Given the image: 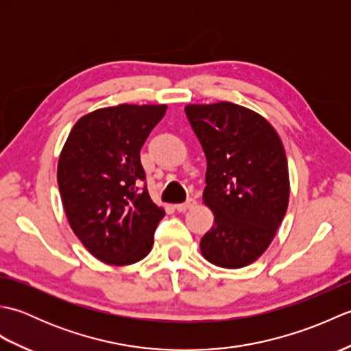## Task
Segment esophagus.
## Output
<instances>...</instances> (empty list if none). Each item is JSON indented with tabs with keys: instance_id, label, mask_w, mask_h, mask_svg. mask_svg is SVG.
<instances>
[{
	"instance_id": "1",
	"label": "esophagus",
	"mask_w": 351,
	"mask_h": 351,
	"mask_svg": "<svg viewBox=\"0 0 351 351\" xmlns=\"http://www.w3.org/2000/svg\"><path fill=\"white\" fill-rule=\"evenodd\" d=\"M195 205H196V200H195V199H187V200H185L184 204H178V205H175V208H176V211L185 213V211L190 210V208H193Z\"/></svg>"
}]
</instances>
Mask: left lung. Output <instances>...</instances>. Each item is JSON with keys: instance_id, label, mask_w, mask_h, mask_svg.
Returning a JSON list of instances; mask_svg holds the SVG:
<instances>
[{"instance_id": "obj_1", "label": "left lung", "mask_w": 351, "mask_h": 351, "mask_svg": "<svg viewBox=\"0 0 351 351\" xmlns=\"http://www.w3.org/2000/svg\"><path fill=\"white\" fill-rule=\"evenodd\" d=\"M185 114L206 156L204 202L214 214L200 250L214 265H249L270 245L287 213L285 149L263 116L237 104H190Z\"/></svg>"}]
</instances>
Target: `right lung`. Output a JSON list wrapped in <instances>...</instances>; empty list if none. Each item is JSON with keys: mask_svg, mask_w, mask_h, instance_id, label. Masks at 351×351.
I'll list each match as a JSON object with an SVG mask.
<instances>
[{"mask_svg": "<svg viewBox=\"0 0 351 351\" xmlns=\"http://www.w3.org/2000/svg\"><path fill=\"white\" fill-rule=\"evenodd\" d=\"M166 106L121 104L73 125L57 167L62 202L73 232L95 258L130 265L152 249L164 210L146 189L140 149Z\"/></svg>", "mask_w": 351, "mask_h": 351, "instance_id": "obj_1", "label": "right lung"}]
</instances>
